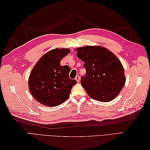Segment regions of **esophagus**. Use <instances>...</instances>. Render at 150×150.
<instances>
[{"instance_id":"1","label":"esophagus","mask_w":150,"mask_h":150,"mask_svg":"<svg viewBox=\"0 0 150 150\" xmlns=\"http://www.w3.org/2000/svg\"><path fill=\"white\" fill-rule=\"evenodd\" d=\"M75 79L77 81V82H79V81H80V76H78V75L76 76Z\"/></svg>"}]
</instances>
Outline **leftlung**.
Wrapping results in <instances>:
<instances>
[{
  "mask_svg": "<svg viewBox=\"0 0 150 150\" xmlns=\"http://www.w3.org/2000/svg\"><path fill=\"white\" fill-rule=\"evenodd\" d=\"M77 56L84 62L85 76L81 83L89 96L109 102L119 94L125 83L124 68L114 54L101 46L77 49Z\"/></svg>",
  "mask_w": 150,
  "mask_h": 150,
  "instance_id": "8db88e82",
  "label": "left lung"
}]
</instances>
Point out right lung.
I'll return each mask as SVG.
<instances>
[{
	"label": "right lung",
	"instance_id": "add662e5",
	"mask_svg": "<svg viewBox=\"0 0 150 150\" xmlns=\"http://www.w3.org/2000/svg\"><path fill=\"white\" fill-rule=\"evenodd\" d=\"M69 49H55L46 53L33 67L29 78L33 96L44 106H57L69 98L77 81L69 78L70 67L61 66V61Z\"/></svg>",
	"mask_w": 150,
	"mask_h": 150
}]
</instances>
